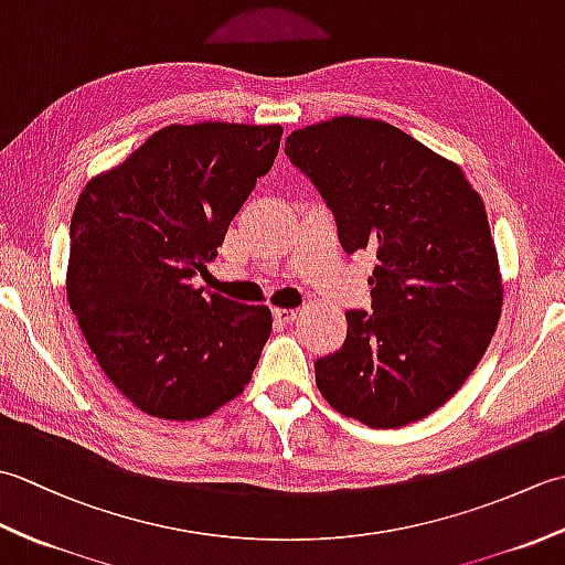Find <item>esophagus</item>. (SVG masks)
<instances>
[{"label":"esophagus","instance_id":"obj_1","mask_svg":"<svg viewBox=\"0 0 565 565\" xmlns=\"http://www.w3.org/2000/svg\"><path fill=\"white\" fill-rule=\"evenodd\" d=\"M298 318V310L296 308H274V320L276 322H294Z\"/></svg>","mask_w":565,"mask_h":565}]
</instances>
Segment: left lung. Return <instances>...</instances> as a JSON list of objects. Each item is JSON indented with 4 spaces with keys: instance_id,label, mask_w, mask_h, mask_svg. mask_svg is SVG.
Masks as SVG:
<instances>
[{
    "instance_id": "obj_1",
    "label": "left lung",
    "mask_w": 565,
    "mask_h": 565,
    "mask_svg": "<svg viewBox=\"0 0 565 565\" xmlns=\"http://www.w3.org/2000/svg\"><path fill=\"white\" fill-rule=\"evenodd\" d=\"M318 186L344 252L371 249V308L316 362L334 411L391 429L435 413L493 340L502 274L481 194L456 162L379 118L338 116L286 138Z\"/></svg>"
}]
</instances>
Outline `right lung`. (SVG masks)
<instances>
[{
    "mask_svg": "<svg viewBox=\"0 0 565 565\" xmlns=\"http://www.w3.org/2000/svg\"><path fill=\"white\" fill-rule=\"evenodd\" d=\"M281 134L276 124H172L82 189L67 303L104 374L142 413L209 417L252 379L271 310L191 279L209 271Z\"/></svg>",
    "mask_w": 565,
    "mask_h": 565,
    "instance_id": "1",
    "label": "right lung"
}]
</instances>
